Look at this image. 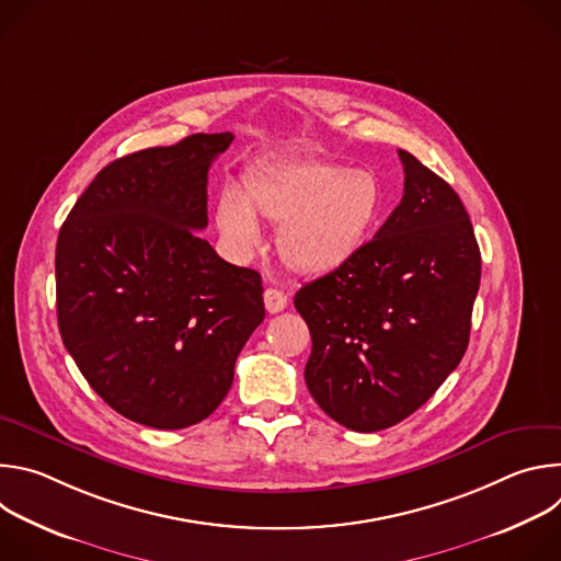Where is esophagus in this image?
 I'll use <instances>...</instances> for the list:
<instances>
[{"instance_id": "1", "label": "esophagus", "mask_w": 561, "mask_h": 561, "mask_svg": "<svg viewBox=\"0 0 561 561\" xmlns=\"http://www.w3.org/2000/svg\"><path fill=\"white\" fill-rule=\"evenodd\" d=\"M286 304H288V297L282 290H277V288H266L264 290V306L271 314L282 312L286 308Z\"/></svg>"}]
</instances>
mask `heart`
Returning <instances> with one entry per match:
<instances>
[{"mask_svg":"<svg viewBox=\"0 0 561 561\" xmlns=\"http://www.w3.org/2000/svg\"><path fill=\"white\" fill-rule=\"evenodd\" d=\"M383 213V195L373 173L331 159H310L257 173L247 182V199L224 191L217 226L242 253L260 247L257 215L279 228L284 264L301 275H327L348 264L370 239Z\"/></svg>","mask_w":561,"mask_h":561,"instance_id":"obj_1","label":"heart"}]
</instances>
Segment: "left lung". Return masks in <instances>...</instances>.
Returning <instances> with one entry per match:
<instances>
[{"mask_svg": "<svg viewBox=\"0 0 561 561\" xmlns=\"http://www.w3.org/2000/svg\"><path fill=\"white\" fill-rule=\"evenodd\" d=\"M397 152L402 202L348 264L295 295L312 340L306 386L319 409L357 433L407 420L457 368L482 277L457 193Z\"/></svg>", "mask_w": 561, "mask_h": 561, "instance_id": "left-lung-1", "label": "left lung"}]
</instances>
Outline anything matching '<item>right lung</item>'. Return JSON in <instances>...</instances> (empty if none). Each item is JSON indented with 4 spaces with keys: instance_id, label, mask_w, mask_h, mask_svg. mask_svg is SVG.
<instances>
[{
    "instance_id": "1",
    "label": "right lung",
    "mask_w": 561,
    "mask_h": 561,
    "mask_svg": "<svg viewBox=\"0 0 561 561\" xmlns=\"http://www.w3.org/2000/svg\"><path fill=\"white\" fill-rule=\"evenodd\" d=\"M230 141L197 133L115 159L57 237L61 342L113 411L150 428L206 420L264 322L260 273L224 262L197 232L208 169Z\"/></svg>"
}]
</instances>
